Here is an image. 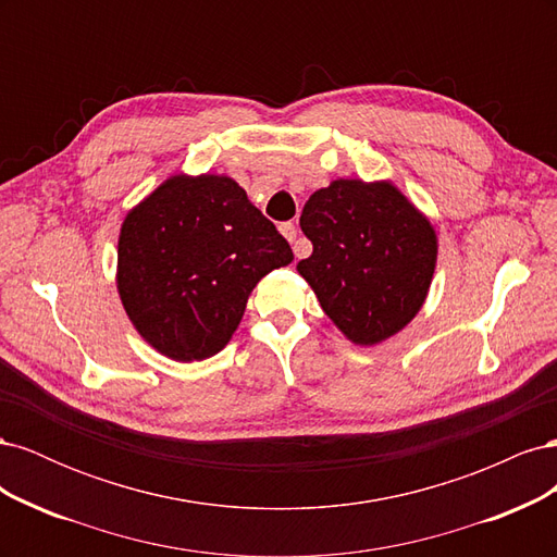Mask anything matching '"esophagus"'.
Returning <instances> with one entry per match:
<instances>
[{
  "label": "esophagus",
  "instance_id": "34e87169",
  "mask_svg": "<svg viewBox=\"0 0 557 557\" xmlns=\"http://www.w3.org/2000/svg\"><path fill=\"white\" fill-rule=\"evenodd\" d=\"M278 230H281V234H283V237H285V239H288L290 244H293V242L297 239V227H295V223H281V225H278ZM293 250H295V256H297V258H301V256H305V250H301V246H297V242H295Z\"/></svg>",
  "mask_w": 557,
  "mask_h": 557
}]
</instances>
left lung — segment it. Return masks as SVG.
<instances>
[{"mask_svg": "<svg viewBox=\"0 0 557 557\" xmlns=\"http://www.w3.org/2000/svg\"><path fill=\"white\" fill-rule=\"evenodd\" d=\"M313 244L297 272L352 344L374 346L409 325L428 297L436 234L393 183L332 181L305 205Z\"/></svg>", "mask_w": 557, "mask_h": 557, "instance_id": "obj_1", "label": "left lung"}]
</instances>
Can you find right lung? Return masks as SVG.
<instances>
[{"label": "right lung", "mask_w": 557, "mask_h": 557, "mask_svg": "<svg viewBox=\"0 0 557 557\" xmlns=\"http://www.w3.org/2000/svg\"><path fill=\"white\" fill-rule=\"evenodd\" d=\"M293 248L227 176H172L134 207L117 239V293L144 339L193 362L232 339L258 281Z\"/></svg>", "instance_id": "right-lung-1"}]
</instances>
